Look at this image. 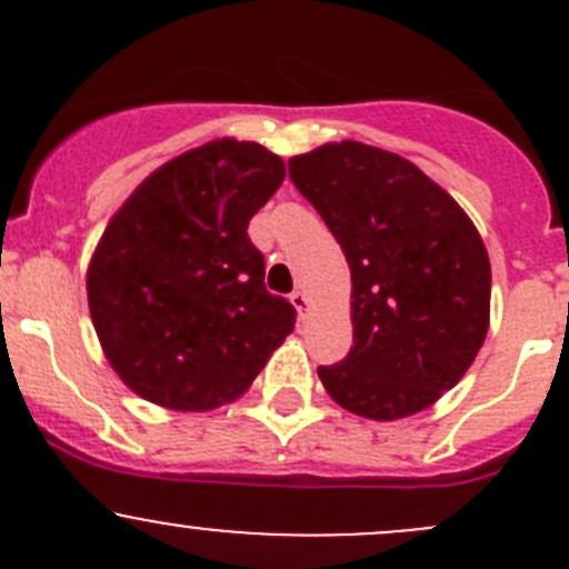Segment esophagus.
<instances>
[{"mask_svg": "<svg viewBox=\"0 0 569 569\" xmlns=\"http://www.w3.org/2000/svg\"><path fill=\"white\" fill-rule=\"evenodd\" d=\"M291 306L297 308V313H300V319L308 317V311H311V300H308L306 291H291Z\"/></svg>", "mask_w": 569, "mask_h": 569, "instance_id": "obj_1", "label": "esophagus"}]
</instances>
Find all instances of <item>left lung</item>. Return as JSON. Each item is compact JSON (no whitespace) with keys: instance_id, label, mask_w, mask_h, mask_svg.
<instances>
[{"instance_id":"obj_1","label":"left lung","mask_w":569,"mask_h":569,"mask_svg":"<svg viewBox=\"0 0 569 569\" xmlns=\"http://www.w3.org/2000/svg\"><path fill=\"white\" fill-rule=\"evenodd\" d=\"M352 272L355 347L321 386L375 421L412 416L462 380L490 325V258L468 214L407 159L330 142L289 162Z\"/></svg>"}]
</instances>
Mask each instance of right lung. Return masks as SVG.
Returning a JSON list of instances; mask_svg holds the SVG:
<instances>
[{"label":"right lung","mask_w":569,"mask_h":569,"mask_svg":"<svg viewBox=\"0 0 569 569\" xmlns=\"http://www.w3.org/2000/svg\"><path fill=\"white\" fill-rule=\"evenodd\" d=\"M283 178L258 142L217 140L162 164L109 220L88 269L90 317L142 399L189 412L233 401L295 330L248 237Z\"/></svg>","instance_id":"right-lung-1"}]
</instances>
